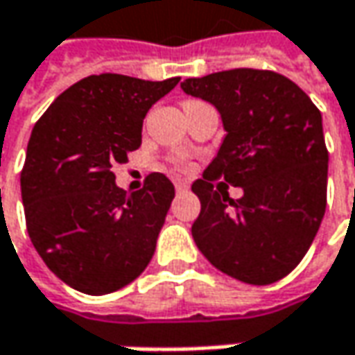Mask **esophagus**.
Instances as JSON below:
<instances>
[{"label":"esophagus","mask_w":355,"mask_h":355,"mask_svg":"<svg viewBox=\"0 0 355 355\" xmlns=\"http://www.w3.org/2000/svg\"><path fill=\"white\" fill-rule=\"evenodd\" d=\"M187 189H189V186H187L186 182H182V180H178V182H175V191H178V193H184V191H187Z\"/></svg>","instance_id":"obj_1"}]
</instances>
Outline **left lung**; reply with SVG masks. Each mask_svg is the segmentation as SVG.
Listing matches in <instances>:
<instances>
[{
  "label": "left lung",
  "mask_w": 355,
  "mask_h": 355,
  "mask_svg": "<svg viewBox=\"0 0 355 355\" xmlns=\"http://www.w3.org/2000/svg\"><path fill=\"white\" fill-rule=\"evenodd\" d=\"M211 103L225 137L191 191L202 211L198 250L220 272L252 286L288 275L310 250L326 214L328 150L322 114L292 80L263 69H230L182 83ZM222 177L241 187L234 202Z\"/></svg>",
  "instance_id": "8db88e82"
}]
</instances>
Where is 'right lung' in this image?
I'll use <instances>...</instances> for the list:
<instances>
[{"label":"right lung","instance_id":"right-lung-1","mask_svg":"<svg viewBox=\"0 0 355 355\" xmlns=\"http://www.w3.org/2000/svg\"><path fill=\"white\" fill-rule=\"evenodd\" d=\"M178 81L89 76L33 125L21 171L27 234L45 266L78 292H116L150 263L173 184L150 173L144 189L128 193L112 169L141 146L144 117Z\"/></svg>","mask_w":355,"mask_h":355}]
</instances>
